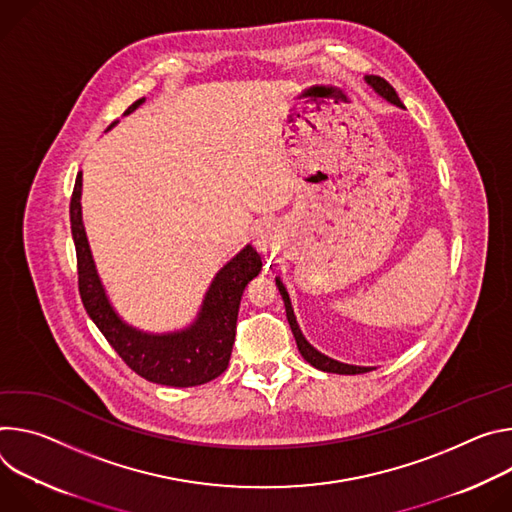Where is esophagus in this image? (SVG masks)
Segmentation results:
<instances>
[{
  "mask_svg": "<svg viewBox=\"0 0 512 512\" xmlns=\"http://www.w3.org/2000/svg\"><path fill=\"white\" fill-rule=\"evenodd\" d=\"M252 240H254V246H256V250H258V252H262V254L270 252V250L274 248V242H276V232H274V227H272L270 223H262V225H258Z\"/></svg>",
  "mask_w": 512,
  "mask_h": 512,
  "instance_id": "esophagus-1",
  "label": "esophagus"
}]
</instances>
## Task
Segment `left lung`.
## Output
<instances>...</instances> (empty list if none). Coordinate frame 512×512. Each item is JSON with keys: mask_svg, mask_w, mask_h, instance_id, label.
<instances>
[{"mask_svg": "<svg viewBox=\"0 0 512 512\" xmlns=\"http://www.w3.org/2000/svg\"><path fill=\"white\" fill-rule=\"evenodd\" d=\"M364 79H366V83H368V85H370V87H372V89H374L382 99H386L388 103H392V105H396V107H403V103H401L399 95H396V91L392 89V85H390L388 81H384L382 77H376V75H366ZM276 287H278V293H280L282 301H285L287 319H289V325H291L293 335H295V339H297V348H299L301 356H303V358H305L313 368L323 370V372H333V374H362V372H370V370H374V368H370V366H354V364L337 362V360H333V358H329V356L321 354L319 350H315V348L307 342L305 335H303V331H301V327H299V323H297V317H295V311H293V305H291L289 293H287L285 285H282L280 276H276Z\"/></svg>", "mask_w": 512, "mask_h": 512, "instance_id": "obj_1", "label": "left lung"}]
</instances>
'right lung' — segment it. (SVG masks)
I'll return each mask as SVG.
<instances>
[{
    "label": "right lung",
    "mask_w": 512,
    "mask_h": 512,
    "mask_svg": "<svg viewBox=\"0 0 512 512\" xmlns=\"http://www.w3.org/2000/svg\"><path fill=\"white\" fill-rule=\"evenodd\" d=\"M144 101V97L134 101L124 116H130ZM116 124L113 122L107 130ZM81 193L83 173L77 175L71 197V232L77 250L79 293L87 315L105 335L109 346L136 374L164 386H199L223 374L234 348L242 295L248 282L262 270L258 252L246 246L213 276L191 325L166 333L142 331L126 323L107 297L83 225Z\"/></svg>",
    "instance_id": "1"
}]
</instances>
